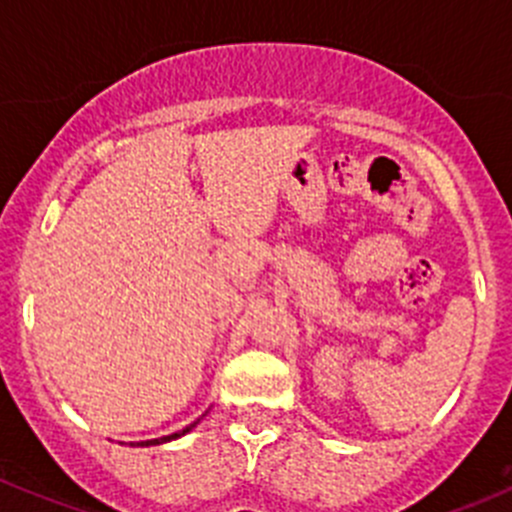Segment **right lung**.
<instances>
[{"label":"right lung","instance_id":"add662e5","mask_svg":"<svg viewBox=\"0 0 512 512\" xmlns=\"http://www.w3.org/2000/svg\"><path fill=\"white\" fill-rule=\"evenodd\" d=\"M191 427H197V422H194V424H189V427H186V429H181V432H174V434H169V437H161V439H146V442H138V444H141V447H148V444H161V442H171V439H176V437H181V434H186V432H189Z\"/></svg>","mask_w":512,"mask_h":512}]
</instances>
